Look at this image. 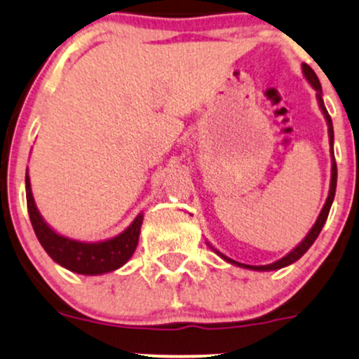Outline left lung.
<instances>
[{
  "mask_svg": "<svg viewBox=\"0 0 359 359\" xmlns=\"http://www.w3.org/2000/svg\"><path fill=\"white\" fill-rule=\"evenodd\" d=\"M302 69H304V74H306L307 81L311 82L312 88H314V89L317 90V100H319V106H320V109H323V113H324V116H325V121H327V126H329V142H331V147H332V142H334V131H332V121H331V116H329L327 109H325V106H324V101H323V89H320V82H319V79H317L316 72L312 71V69L309 67L307 64H302ZM336 182H337V167H336V160H334V151H332V177H331V191H329L327 201H325V204H324L323 211H320L319 217H317V221H316L314 228H312L311 231H309V234H307L306 238H304V241L300 243V245L297 246V248L292 250L290 253L287 255V257H283L282 259H278V262L271 263V265H259V266L245 265V263H243V265H241V263L234 262V259L226 258L224 255H221L219 251H217V253H219V257H222L224 259H228V262H229V263H233V265L246 266V269H251V270H277V269H282V266L290 265V263L297 262V259H299L300 257H302V255L306 253V251H307L309 248H311L312 243H314V241H316V238L319 236V233H320V229H323V226H324L325 219H327L329 211H331V204H332V201H334Z\"/></svg>",
  "mask_w": 359,
  "mask_h": 359,
  "instance_id": "left-lung-1",
  "label": "left lung"
}]
</instances>
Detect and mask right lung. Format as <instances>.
<instances>
[{
  "label": "right lung",
  "mask_w": 359,
  "mask_h": 359,
  "mask_svg": "<svg viewBox=\"0 0 359 359\" xmlns=\"http://www.w3.org/2000/svg\"><path fill=\"white\" fill-rule=\"evenodd\" d=\"M25 184H27L28 216H30L36 238H39L43 250L48 253V257L64 269L82 275H100L123 266L131 258V255L135 253L143 221L142 214H138L137 219L131 222L126 231L118 234L113 240L101 243L74 241L69 240V238L59 236L53 229L45 224L42 216L36 211L34 197H32L28 174Z\"/></svg>",
  "instance_id": "1"
}]
</instances>
